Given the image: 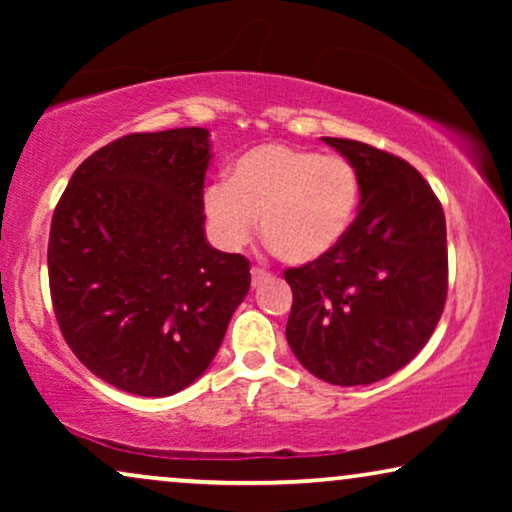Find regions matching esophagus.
<instances>
[{"mask_svg": "<svg viewBox=\"0 0 512 512\" xmlns=\"http://www.w3.org/2000/svg\"><path fill=\"white\" fill-rule=\"evenodd\" d=\"M268 277V270H263V268H251V284H261L263 279Z\"/></svg>", "mask_w": 512, "mask_h": 512, "instance_id": "1", "label": "esophagus"}]
</instances>
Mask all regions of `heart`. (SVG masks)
<instances>
[{
  "mask_svg": "<svg viewBox=\"0 0 512 512\" xmlns=\"http://www.w3.org/2000/svg\"><path fill=\"white\" fill-rule=\"evenodd\" d=\"M202 205L223 249H242L261 219V237L272 251L305 265L338 247L352 226L359 179L342 156L261 144L235 160L226 184L205 188Z\"/></svg>",
  "mask_w": 512,
  "mask_h": 512,
  "instance_id": "b5f03b06",
  "label": "heart"
}]
</instances>
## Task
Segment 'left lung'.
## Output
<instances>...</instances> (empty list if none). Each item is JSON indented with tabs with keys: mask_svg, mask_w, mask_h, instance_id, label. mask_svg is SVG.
Here are the masks:
<instances>
[{
	"mask_svg": "<svg viewBox=\"0 0 512 512\" xmlns=\"http://www.w3.org/2000/svg\"><path fill=\"white\" fill-rule=\"evenodd\" d=\"M354 167L359 214L317 261L284 272L293 291L286 340L314 377L373 384L419 354L447 298L443 207L403 158L321 137Z\"/></svg>",
	"mask_w": 512,
	"mask_h": 512,
	"instance_id": "1",
	"label": "left lung"
}]
</instances>
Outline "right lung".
<instances>
[{
	"mask_svg": "<svg viewBox=\"0 0 512 512\" xmlns=\"http://www.w3.org/2000/svg\"><path fill=\"white\" fill-rule=\"evenodd\" d=\"M209 130L137 132L83 160L53 212L55 319L83 366L135 396L205 373L249 293V261L205 237Z\"/></svg>",
	"mask_w": 512,
	"mask_h": 512,
	"instance_id": "obj_1",
	"label": "right lung"
}]
</instances>
